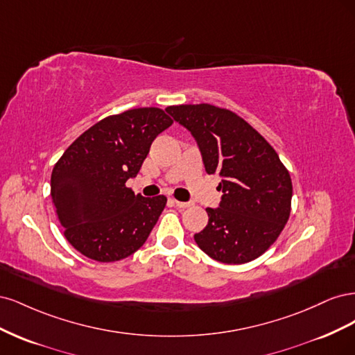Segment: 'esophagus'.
Listing matches in <instances>:
<instances>
[{
	"label": "esophagus",
	"instance_id": "34e87169",
	"mask_svg": "<svg viewBox=\"0 0 355 355\" xmlns=\"http://www.w3.org/2000/svg\"><path fill=\"white\" fill-rule=\"evenodd\" d=\"M171 202H173L176 207H180V209H185V207H189V206H191V202H187V201H178V200H171Z\"/></svg>",
	"mask_w": 355,
	"mask_h": 355
}]
</instances>
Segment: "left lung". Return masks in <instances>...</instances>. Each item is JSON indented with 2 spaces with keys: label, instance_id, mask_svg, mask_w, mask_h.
I'll list each match as a JSON object with an SVG mask.
<instances>
[{
  "label": "left lung",
  "instance_id": "8db88e82",
  "mask_svg": "<svg viewBox=\"0 0 355 355\" xmlns=\"http://www.w3.org/2000/svg\"><path fill=\"white\" fill-rule=\"evenodd\" d=\"M196 139L204 168L219 175L222 198L194 235L222 263L250 262L278 239L290 216L292 179L274 148L232 111L209 103L166 108Z\"/></svg>",
  "mask_w": 355,
  "mask_h": 355
}]
</instances>
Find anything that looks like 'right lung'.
Returning a JSON list of instances; mask_svg holds the SVG:
<instances>
[{
	"label": "right lung",
	"mask_w": 355,
	"mask_h": 355,
	"mask_svg": "<svg viewBox=\"0 0 355 355\" xmlns=\"http://www.w3.org/2000/svg\"><path fill=\"white\" fill-rule=\"evenodd\" d=\"M171 124L163 110H130L96 123L63 153L51 173V200L73 249L115 262L144 245L167 198L135 196L125 182Z\"/></svg>",
	"instance_id": "add662e5"
}]
</instances>
